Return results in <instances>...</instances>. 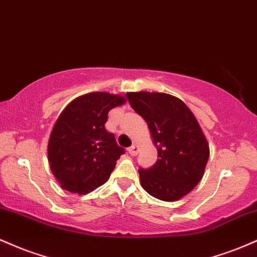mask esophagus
Masks as SVG:
<instances>
[{
    "mask_svg": "<svg viewBox=\"0 0 257 257\" xmlns=\"http://www.w3.org/2000/svg\"><path fill=\"white\" fill-rule=\"evenodd\" d=\"M128 152L131 153L132 156H135L138 153V146L134 144V145H132L131 147H128Z\"/></svg>",
    "mask_w": 257,
    "mask_h": 257,
    "instance_id": "34e87169",
    "label": "esophagus"
}]
</instances>
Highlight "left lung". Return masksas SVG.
Returning a JSON list of instances; mask_svg holds the SVG:
<instances>
[{
    "label": "left lung",
    "mask_w": 257,
    "mask_h": 257,
    "mask_svg": "<svg viewBox=\"0 0 257 257\" xmlns=\"http://www.w3.org/2000/svg\"><path fill=\"white\" fill-rule=\"evenodd\" d=\"M125 96L147 122L158 151L151 168L139 169L141 186L161 200L182 198L198 185L209 158V145L196 117L169 94L139 91Z\"/></svg>",
    "instance_id": "1"
}]
</instances>
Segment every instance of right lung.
Instances as JSON below:
<instances>
[{
	"label": "right lung",
	"instance_id": "add662e5",
	"mask_svg": "<svg viewBox=\"0 0 257 257\" xmlns=\"http://www.w3.org/2000/svg\"><path fill=\"white\" fill-rule=\"evenodd\" d=\"M124 102L120 95L96 91L78 96L61 112L49 138L48 161L64 190L84 194L110 178L125 151L105 123L111 108Z\"/></svg>",
	"mask_w": 257,
	"mask_h": 257
}]
</instances>
